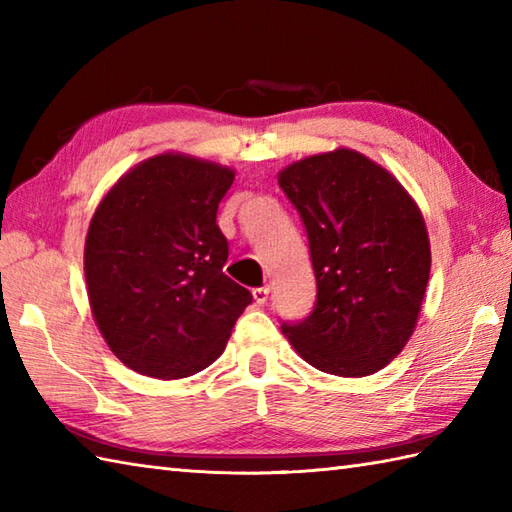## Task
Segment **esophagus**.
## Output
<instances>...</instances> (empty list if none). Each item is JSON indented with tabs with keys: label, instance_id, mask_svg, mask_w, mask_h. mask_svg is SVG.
I'll return each mask as SVG.
<instances>
[{
	"label": "esophagus",
	"instance_id": "34e87169",
	"mask_svg": "<svg viewBox=\"0 0 512 512\" xmlns=\"http://www.w3.org/2000/svg\"><path fill=\"white\" fill-rule=\"evenodd\" d=\"M268 295H270V286H262V288L253 290V299H255V303H259V306H264V303L268 301Z\"/></svg>",
	"mask_w": 512,
	"mask_h": 512
}]
</instances>
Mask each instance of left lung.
Masks as SVG:
<instances>
[{"label":"left lung","mask_w":512,"mask_h":512,"mask_svg":"<svg viewBox=\"0 0 512 512\" xmlns=\"http://www.w3.org/2000/svg\"><path fill=\"white\" fill-rule=\"evenodd\" d=\"M308 231L317 306L281 325L319 372L363 378L411 339L431 273L420 206L394 173L356 149L301 158L277 173Z\"/></svg>","instance_id":"obj_1"}]
</instances>
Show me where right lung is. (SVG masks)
I'll return each mask as SVG.
<instances>
[{
	"mask_svg": "<svg viewBox=\"0 0 512 512\" xmlns=\"http://www.w3.org/2000/svg\"><path fill=\"white\" fill-rule=\"evenodd\" d=\"M235 169L180 151L151 156L103 195L83 270L96 328L134 372L173 380L224 352L253 295L224 275L215 224Z\"/></svg>",
	"mask_w": 512,
	"mask_h": 512,
	"instance_id": "right-lung-1",
	"label": "right lung"
}]
</instances>
